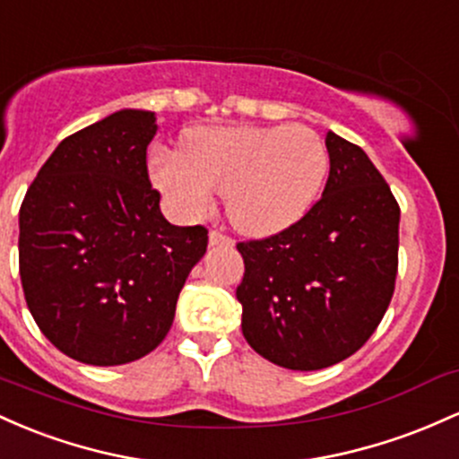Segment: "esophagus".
I'll return each instance as SVG.
<instances>
[{"mask_svg": "<svg viewBox=\"0 0 459 459\" xmlns=\"http://www.w3.org/2000/svg\"><path fill=\"white\" fill-rule=\"evenodd\" d=\"M210 245L212 247H234V240L221 231H210Z\"/></svg>", "mask_w": 459, "mask_h": 459, "instance_id": "obj_1", "label": "esophagus"}]
</instances>
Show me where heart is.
<instances>
[{
    "mask_svg": "<svg viewBox=\"0 0 459 459\" xmlns=\"http://www.w3.org/2000/svg\"><path fill=\"white\" fill-rule=\"evenodd\" d=\"M184 152L156 149L149 178L179 219H199L216 190L240 234L275 236L299 223L321 195L329 171L323 138L303 126L195 127Z\"/></svg>",
    "mask_w": 459,
    "mask_h": 459,
    "instance_id": "heart-1",
    "label": "heart"
}]
</instances>
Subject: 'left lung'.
I'll return each instance as SVG.
<instances>
[{
	"label": "left lung",
	"instance_id": "obj_1",
	"mask_svg": "<svg viewBox=\"0 0 459 459\" xmlns=\"http://www.w3.org/2000/svg\"><path fill=\"white\" fill-rule=\"evenodd\" d=\"M329 178L299 223L240 243L236 288L243 336L255 353L290 370L342 362L368 341L394 292L399 204L353 143L327 132Z\"/></svg>",
	"mask_w": 459,
	"mask_h": 459
}]
</instances>
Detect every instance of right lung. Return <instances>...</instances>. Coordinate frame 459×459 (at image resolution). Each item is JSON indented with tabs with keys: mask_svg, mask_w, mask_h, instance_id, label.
<instances>
[{
	"mask_svg": "<svg viewBox=\"0 0 459 459\" xmlns=\"http://www.w3.org/2000/svg\"><path fill=\"white\" fill-rule=\"evenodd\" d=\"M156 112L126 108L65 138L19 212V273L36 325L65 355L117 367L158 347L208 247L160 212L147 175Z\"/></svg>",
	"mask_w": 459,
	"mask_h": 459,
	"instance_id": "add662e5",
	"label": "right lung"
}]
</instances>
